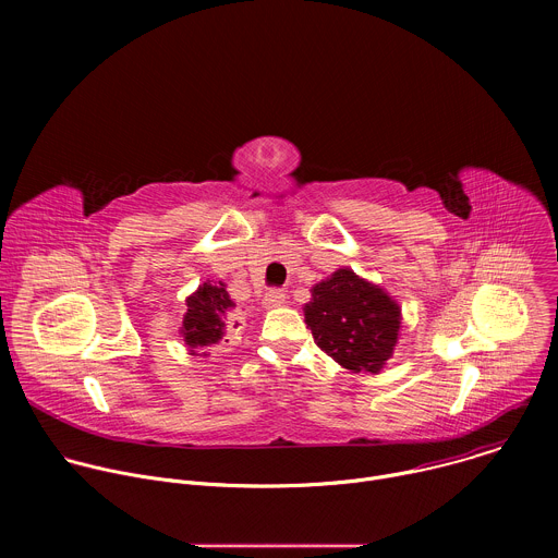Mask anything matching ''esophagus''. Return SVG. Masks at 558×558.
Segmentation results:
<instances>
[{
  "label": "esophagus",
  "mask_w": 558,
  "mask_h": 558,
  "mask_svg": "<svg viewBox=\"0 0 558 558\" xmlns=\"http://www.w3.org/2000/svg\"><path fill=\"white\" fill-rule=\"evenodd\" d=\"M265 306L267 308H276V306H282L284 302H287V293L282 291V289H269L267 293H265Z\"/></svg>",
  "instance_id": "34e87169"
}]
</instances>
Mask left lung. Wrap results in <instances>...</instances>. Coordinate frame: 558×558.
Masks as SVG:
<instances>
[{
    "mask_svg": "<svg viewBox=\"0 0 558 558\" xmlns=\"http://www.w3.org/2000/svg\"><path fill=\"white\" fill-rule=\"evenodd\" d=\"M304 323L340 366L377 375L400 338L402 308L381 287L344 267L311 289Z\"/></svg>",
    "mask_w": 558,
    "mask_h": 558,
    "instance_id": "obj_1",
    "label": "left lung"
}]
</instances>
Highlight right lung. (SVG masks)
<instances>
[{"label": "right lung", "instance_id": "add662e5", "mask_svg": "<svg viewBox=\"0 0 558 558\" xmlns=\"http://www.w3.org/2000/svg\"><path fill=\"white\" fill-rule=\"evenodd\" d=\"M235 304L227 293L225 282L207 280L187 298V313L183 317L181 336L190 347V355L214 347L225 336V315ZM205 355V353H203Z\"/></svg>", "mask_w": 558, "mask_h": 558}]
</instances>
